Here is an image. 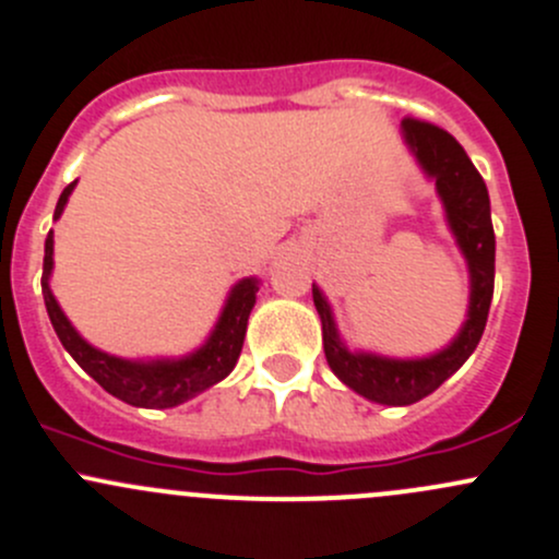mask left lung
Returning a JSON list of instances; mask_svg holds the SVG:
<instances>
[{"label": "left lung", "instance_id": "left-lung-1", "mask_svg": "<svg viewBox=\"0 0 559 559\" xmlns=\"http://www.w3.org/2000/svg\"><path fill=\"white\" fill-rule=\"evenodd\" d=\"M402 139L442 201L455 246L468 270L466 321L444 348L428 356H383L374 350H354L340 337L334 310L319 284H313V305L324 332L326 364L350 391L388 407H407L437 391L450 374L463 367L479 345L496 281V233L490 219V195L466 150L442 128L420 120H402Z\"/></svg>", "mask_w": 559, "mask_h": 559}]
</instances>
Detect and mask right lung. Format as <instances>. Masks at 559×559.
<instances>
[{"label":"right lung","instance_id":"1","mask_svg":"<svg viewBox=\"0 0 559 559\" xmlns=\"http://www.w3.org/2000/svg\"><path fill=\"white\" fill-rule=\"evenodd\" d=\"M78 181L61 192L56 203V214L52 219H61L63 209H67L69 195L74 192ZM52 230L45 238V264H43V297L50 324L56 329L58 340L69 356L96 380L104 391L117 396L120 402L131 404V407L146 409H168L179 407V404L190 402L198 393L209 391L219 380H225L233 372L235 361H238L240 348H243L246 326H249L251 308L257 302V292H260V278L249 275L240 278L238 284L227 292L225 305L219 310L214 329L203 345L185 356H155V358H122L107 350L96 348L87 343L85 337L74 329L72 321L58 305L56 295L50 289L52 275Z\"/></svg>","mask_w":559,"mask_h":559}]
</instances>
